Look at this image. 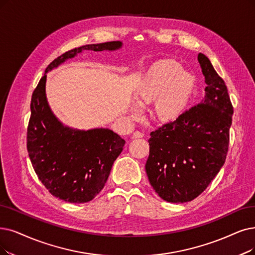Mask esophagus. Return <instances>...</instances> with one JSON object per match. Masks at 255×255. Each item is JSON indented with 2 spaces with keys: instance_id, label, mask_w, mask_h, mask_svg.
<instances>
[{
  "instance_id": "esophagus-1",
  "label": "esophagus",
  "mask_w": 255,
  "mask_h": 255,
  "mask_svg": "<svg viewBox=\"0 0 255 255\" xmlns=\"http://www.w3.org/2000/svg\"><path fill=\"white\" fill-rule=\"evenodd\" d=\"M143 137V134L141 133V131H139V130H136V131H134V134H133V138H135V139H138V138H142Z\"/></svg>"
}]
</instances>
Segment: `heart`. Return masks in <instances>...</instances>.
Masks as SVG:
<instances>
[{
    "label": "heart",
    "instance_id": "heart-1",
    "mask_svg": "<svg viewBox=\"0 0 255 255\" xmlns=\"http://www.w3.org/2000/svg\"><path fill=\"white\" fill-rule=\"evenodd\" d=\"M182 66L172 59L160 60L152 66L137 89L138 103L141 107L156 103L155 112L162 121H172L184 112L193 88V76L182 71ZM142 110L134 107V119L142 117Z\"/></svg>",
    "mask_w": 255,
    "mask_h": 255
}]
</instances>
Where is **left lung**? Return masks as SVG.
Segmentation results:
<instances>
[{"instance_id": "obj_1", "label": "left lung", "mask_w": 255, "mask_h": 255, "mask_svg": "<svg viewBox=\"0 0 255 255\" xmlns=\"http://www.w3.org/2000/svg\"><path fill=\"white\" fill-rule=\"evenodd\" d=\"M205 96L176 120L151 131L145 164L150 185L166 202L196 199L226 160L233 108L225 81L199 53Z\"/></svg>"}]
</instances>
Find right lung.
Wrapping results in <instances>:
<instances>
[{
	"label": "right lung",
	"mask_w": 255,
	"mask_h": 255,
	"mask_svg": "<svg viewBox=\"0 0 255 255\" xmlns=\"http://www.w3.org/2000/svg\"><path fill=\"white\" fill-rule=\"evenodd\" d=\"M121 42L81 46L51 63L33 91L27 128L29 158L39 181L51 195L70 203H87L104 188L126 141L109 128L75 129L65 127L46 98L47 72L83 50L113 51Z\"/></svg>",
	"instance_id": "right-lung-1"
}]
</instances>
